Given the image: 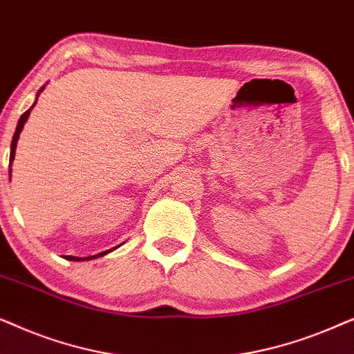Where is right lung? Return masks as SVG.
Segmentation results:
<instances>
[{
    "mask_svg": "<svg viewBox=\"0 0 354 354\" xmlns=\"http://www.w3.org/2000/svg\"><path fill=\"white\" fill-rule=\"evenodd\" d=\"M43 90H45V85H43L40 90H38V93H37V98H35V103H33V104L30 106V109H27L26 113H24V114L21 115V119H19V122H17V127H16V132H14V137H12V142H11V156H9V166H11V164H12V161H14V156H16V147H17V140H19V135H21V132H22V129H24V124L27 122L28 115H30V111L33 109V106L37 104V100H38V96H40V93H41ZM9 174H11V169H9ZM120 245H122V243H120ZM120 245L114 246V248H111V250H106V251H103V253L93 254V256H85V258H77V256H64V259H69V261H90V259H95V258H101V256L108 254V253H111V251H113V250L119 248Z\"/></svg>",
    "mask_w": 354,
    "mask_h": 354,
    "instance_id": "right-lung-1",
    "label": "right lung"
}]
</instances>
